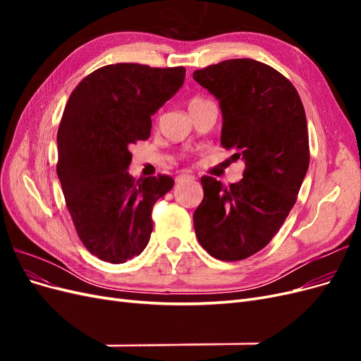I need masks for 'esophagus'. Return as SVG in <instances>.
<instances>
[{
  "label": "esophagus",
  "instance_id": "obj_1",
  "mask_svg": "<svg viewBox=\"0 0 361 361\" xmlns=\"http://www.w3.org/2000/svg\"><path fill=\"white\" fill-rule=\"evenodd\" d=\"M195 178L192 176V174H188V173H180L179 176L176 178V182L178 183H182V182H185V180H194Z\"/></svg>",
  "mask_w": 361,
  "mask_h": 361
}]
</instances>
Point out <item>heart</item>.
I'll use <instances>...</instances> for the list:
<instances>
[{
	"label": "heart",
	"mask_w": 361,
	"mask_h": 361,
	"mask_svg": "<svg viewBox=\"0 0 361 361\" xmlns=\"http://www.w3.org/2000/svg\"><path fill=\"white\" fill-rule=\"evenodd\" d=\"M202 102H204L203 99H200V97H192V99L190 101V104H188V106L190 108H192V106H195V105H199V104H202Z\"/></svg>",
	"instance_id": "heart-1"
}]
</instances>
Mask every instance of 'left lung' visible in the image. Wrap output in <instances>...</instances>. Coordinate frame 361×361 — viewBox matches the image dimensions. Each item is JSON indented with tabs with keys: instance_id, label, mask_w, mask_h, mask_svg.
Masks as SVG:
<instances>
[{
	"instance_id": "1",
	"label": "left lung",
	"mask_w": 361,
	"mask_h": 361,
	"mask_svg": "<svg viewBox=\"0 0 361 361\" xmlns=\"http://www.w3.org/2000/svg\"><path fill=\"white\" fill-rule=\"evenodd\" d=\"M192 78L220 102L221 146L245 164L228 188L202 178L195 235L215 259L243 260L274 238L297 202L310 162L304 106L289 80L251 59L211 64Z\"/></svg>"
}]
</instances>
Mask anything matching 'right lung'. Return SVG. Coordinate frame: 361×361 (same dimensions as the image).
Segmentation results:
<instances>
[{
    "mask_svg": "<svg viewBox=\"0 0 361 361\" xmlns=\"http://www.w3.org/2000/svg\"><path fill=\"white\" fill-rule=\"evenodd\" d=\"M183 68L108 64L76 85L57 134V174L84 247L110 264L141 255L154 221L152 207L174 180L166 174L135 180L129 147L147 140L152 116L176 94Z\"/></svg>",
    "mask_w": 361,
    "mask_h": 361,
    "instance_id": "1",
    "label": "right lung"
}]
</instances>
